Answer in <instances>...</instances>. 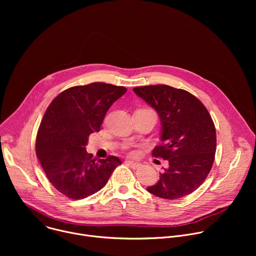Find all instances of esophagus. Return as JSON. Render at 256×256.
Wrapping results in <instances>:
<instances>
[{
	"mask_svg": "<svg viewBox=\"0 0 256 256\" xmlns=\"http://www.w3.org/2000/svg\"><path fill=\"white\" fill-rule=\"evenodd\" d=\"M126 163L130 166V167H132V169H136L140 164L138 163V162H136V161H132V160H126Z\"/></svg>",
	"mask_w": 256,
	"mask_h": 256,
	"instance_id": "34e87169",
	"label": "esophagus"
}]
</instances>
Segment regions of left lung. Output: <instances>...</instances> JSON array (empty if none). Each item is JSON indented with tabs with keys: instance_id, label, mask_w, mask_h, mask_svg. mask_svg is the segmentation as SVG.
Returning a JSON list of instances; mask_svg holds the SVG:
<instances>
[{
	"instance_id": "8db88e82",
	"label": "left lung",
	"mask_w": 256,
	"mask_h": 256,
	"mask_svg": "<svg viewBox=\"0 0 256 256\" xmlns=\"http://www.w3.org/2000/svg\"><path fill=\"white\" fill-rule=\"evenodd\" d=\"M132 90L159 114L162 144L154 148L152 155L168 161L157 184L147 190L165 200L194 192L206 178L214 160L216 128L208 109L190 92L167 85Z\"/></svg>"
}]
</instances>
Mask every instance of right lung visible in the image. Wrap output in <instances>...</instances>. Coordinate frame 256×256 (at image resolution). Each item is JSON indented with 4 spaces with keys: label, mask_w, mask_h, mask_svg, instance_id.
<instances>
[{
    "label": "right lung",
    "mask_w": 256,
    "mask_h": 256,
    "mask_svg": "<svg viewBox=\"0 0 256 256\" xmlns=\"http://www.w3.org/2000/svg\"><path fill=\"white\" fill-rule=\"evenodd\" d=\"M126 88L106 83L75 86L50 104L36 136L38 156L56 190L72 200L99 192L122 164L120 158L97 159L88 154L90 134L99 132L104 116Z\"/></svg>",
    "instance_id": "1"
}]
</instances>
